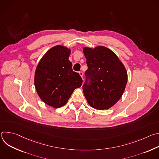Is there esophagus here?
<instances>
[{"label":"esophagus","mask_w":159,"mask_h":159,"mask_svg":"<svg viewBox=\"0 0 159 159\" xmlns=\"http://www.w3.org/2000/svg\"><path fill=\"white\" fill-rule=\"evenodd\" d=\"M79 75H80V77L83 79V77H84V73L82 72H79Z\"/></svg>","instance_id":"1"}]
</instances>
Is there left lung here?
<instances>
[{"label": "left lung", "instance_id": "obj_1", "mask_svg": "<svg viewBox=\"0 0 159 159\" xmlns=\"http://www.w3.org/2000/svg\"><path fill=\"white\" fill-rule=\"evenodd\" d=\"M88 69L83 92L88 104L98 110L108 109L121 98L128 81L126 68L118 56L109 48L99 46L84 47Z\"/></svg>", "mask_w": 159, "mask_h": 159}]
</instances>
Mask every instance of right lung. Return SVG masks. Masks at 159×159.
I'll return each mask as SVG.
<instances>
[{"label":"right lung","mask_w":159,"mask_h":159,"mask_svg":"<svg viewBox=\"0 0 159 159\" xmlns=\"http://www.w3.org/2000/svg\"><path fill=\"white\" fill-rule=\"evenodd\" d=\"M70 52L63 45L52 47L41 58L35 70L34 86L39 97L54 108L65 105L82 84L80 75L72 70Z\"/></svg>","instance_id":"1"}]
</instances>
